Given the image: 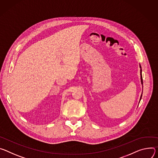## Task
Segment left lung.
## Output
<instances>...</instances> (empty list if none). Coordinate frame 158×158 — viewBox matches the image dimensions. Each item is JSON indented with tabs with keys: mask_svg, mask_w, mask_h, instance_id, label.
<instances>
[{
	"mask_svg": "<svg viewBox=\"0 0 158 158\" xmlns=\"http://www.w3.org/2000/svg\"><path fill=\"white\" fill-rule=\"evenodd\" d=\"M139 67H140V68H141V69H140V75H141V84H142V86H143V77H142V69H141V65H140V64H139ZM142 95H143V92H142V94H141V97H140L139 102H140V101H141V98H142Z\"/></svg>",
	"mask_w": 158,
	"mask_h": 158,
	"instance_id": "1",
	"label": "left lung"
}]
</instances>
